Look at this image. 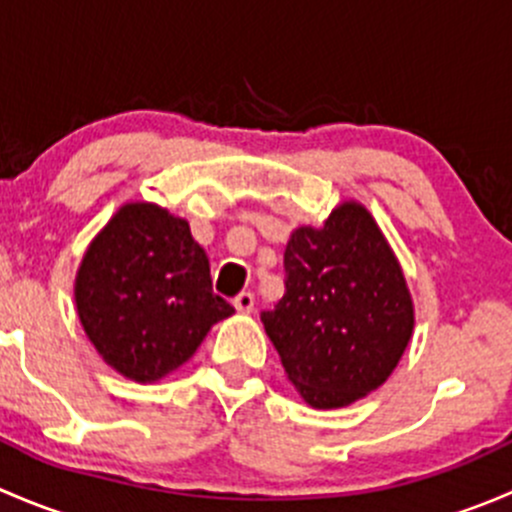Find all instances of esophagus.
Masks as SVG:
<instances>
[{
    "label": "esophagus",
    "mask_w": 512,
    "mask_h": 512,
    "mask_svg": "<svg viewBox=\"0 0 512 512\" xmlns=\"http://www.w3.org/2000/svg\"><path fill=\"white\" fill-rule=\"evenodd\" d=\"M235 309L242 314H250L255 309V294L252 292H240L235 297Z\"/></svg>",
    "instance_id": "esophagus-1"
}]
</instances>
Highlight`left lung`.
I'll list each match as a JSON object with an SVG mask.
<instances>
[{"label":"left lung","mask_w":512,"mask_h":512,"mask_svg":"<svg viewBox=\"0 0 512 512\" xmlns=\"http://www.w3.org/2000/svg\"><path fill=\"white\" fill-rule=\"evenodd\" d=\"M285 294L262 324L287 379L314 409L379 389L414 334V302L394 250L364 205L347 200L285 250Z\"/></svg>","instance_id":"left-lung-1"}]
</instances>
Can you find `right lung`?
Listing matches in <instances>:
<instances>
[{"label": "right lung", "mask_w": 512, "mask_h": 512, "mask_svg": "<svg viewBox=\"0 0 512 512\" xmlns=\"http://www.w3.org/2000/svg\"><path fill=\"white\" fill-rule=\"evenodd\" d=\"M76 312L111 369L151 384L183 366L235 309L213 292L210 262L188 220L126 203L94 237L76 272Z\"/></svg>", "instance_id": "add662e5"}]
</instances>
